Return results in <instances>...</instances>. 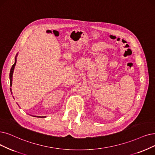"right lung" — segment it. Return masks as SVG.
<instances>
[{"label": "right lung", "mask_w": 155, "mask_h": 155, "mask_svg": "<svg viewBox=\"0 0 155 155\" xmlns=\"http://www.w3.org/2000/svg\"><path fill=\"white\" fill-rule=\"evenodd\" d=\"M16 59L15 58V64L13 65V66H12L11 69V71H10V74H9V79H10V86H12V81H13V71H14V69H15V65H16ZM11 92L12 94V91H11ZM38 117H45L44 116H37Z\"/></svg>", "instance_id": "right-lung-1"}]
</instances>
